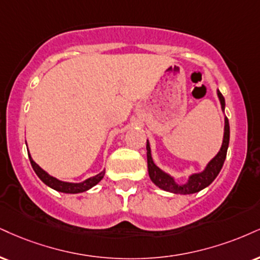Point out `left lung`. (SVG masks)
I'll return each instance as SVG.
<instances>
[{"label": "left lung", "instance_id": "8db88e82", "mask_svg": "<svg viewBox=\"0 0 260 260\" xmlns=\"http://www.w3.org/2000/svg\"><path fill=\"white\" fill-rule=\"evenodd\" d=\"M218 96H219L221 109L224 110L225 108V99L221 93L218 90ZM229 139H230V127H229V120L225 118V127H224V139L223 144H221L220 151L218 152L217 156L212 160L206 167V170L201 172V173H195L192 176H190L189 180L184 185H178L174 181L173 178L168 176L167 173L162 172L160 168L154 164L151 157V150H150L149 142H146V155H148V170H149V176L150 179L152 180V183L155 185H157L161 189L166 190V191L174 192V193H183V195H187V193H195L201 191L202 189H205L206 186H208L209 184L217 178L218 174L223 167L225 157H226L228 152V146H229Z\"/></svg>", "mask_w": 260, "mask_h": 260}]
</instances>
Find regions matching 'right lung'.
Wrapping results in <instances>:
<instances>
[{"label": "right lung", "mask_w": 260, "mask_h": 260, "mask_svg": "<svg viewBox=\"0 0 260 260\" xmlns=\"http://www.w3.org/2000/svg\"><path fill=\"white\" fill-rule=\"evenodd\" d=\"M29 158H30V164L32 166L34 171H35L37 177H39L40 179L46 184V185L52 187V189L57 190V191L65 192V193H79V192L87 191V190L90 189V187L94 186L95 184H98L99 181L103 179V177H104L105 174V171H103L100 172L99 174H96L95 177L88 178V179L82 181V183H67V181L58 180L57 178L49 176L47 172L43 171L42 168H41L40 166L37 165L32 158H31L30 154H29Z\"/></svg>", "instance_id": "right-lung-1"}]
</instances>
